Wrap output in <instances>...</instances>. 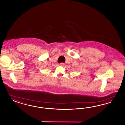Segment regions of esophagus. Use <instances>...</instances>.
I'll return each mask as SVG.
<instances>
[{
  "instance_id": "esophagus-1",
  "label": "esophagus",
  "mask_w": 125,
  "mask_h": 125,
  "mask_svg": "<svg viewBox=\"0 0 125 125\" xmlns=\"http://www.w3.org/2000/svg\"><path fill=\"white\" fill-rule=\"evenodd\" d=\"M60 65H61V66H63L64 65V63H61L60 64Z\"/></svg>"
}]
</instances>
